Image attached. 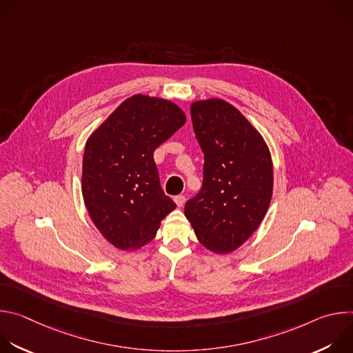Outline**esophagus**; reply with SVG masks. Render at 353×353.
<instances>
[{
	"label": "esophagus",
	"instance_id": "1",
	"mask_svg": "<svg viewBox=\"0 0 353 353\" xmlns=\"http://www.w3.org/2000/svg\"><path fill=\"white\" fill-rule=\"evenodd\" d=\"M174 203L177 204V207H183L185 204V196L184 195H176L174 196Z\"/></svg>",
	"mask_w": 353,
	"mask_h": 353
}]
</instances>
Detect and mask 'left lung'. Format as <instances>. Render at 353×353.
I'll list each match as a JSON object with an SVG mask.
<instances>
[{"label":"left lung","instance_id":"1","mask_svg":"<svg viewBox=\"0 0 353 353\" xmlns=\"http://www.w3.org/2000/svg\"><path fill=\"white\" fill-rule=\"evenodd\" d=\"M195 138L204 152V180L184 215L208 250L239 248L263 222L271 203L274 170L261 134L222 99L191 105Z\"/></svg>","mask_w":353,"mask_h":353}]
</instances>
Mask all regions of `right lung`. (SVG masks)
<instances>
[{
  "instance_id": "obj_1",
  "label": "right lung",
  "mask_w": 353,
  "mask_h": 353,
  "mask_svg": "<svg viewBox=\"0 0 353 353\" xmlns=\"http://www.w3.org/2000/svg\"><path fill=\"white\" fill-rule=\"evenodd\" d=\"M185 120L170 100L134 94L88 138L82 195L92 222L114 247L149 243L176 208L162 190L154 150Z\"/></svg>"
}]
</instances>
